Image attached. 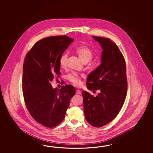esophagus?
<instances>
[{
  "instance_id": "esophagus-1",
  "label": "esophagus",
  "mask_w": 153,
  "mask_h": 153,
  "mask_svg": "<svg viewBox=\"0 0 153 153\" xmlns=\"http://www.w3.org/2000/svg\"><path fill=\"white\" fill-rule=\"evenodd\" d=\"M81 92L79 90H77L76 91V94H81Z\"/></svg>"
}]
</instances>
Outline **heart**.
I'll return each instance as SVG.
<instances>
[{
    "label": "heart",
    "instance_id": "b5f03b06",
    "mask_svg": "<svg viewBox=\"0 0 153 153\" xmlns=\"http://www.w3.org/2000/svg\"><path fill=\"white\" fill-rule=\"evenodd\" d=\"M76 52L79 57L84 63H88L93 57V52L87 46H80L76 49ZM68 59V53H64L59 59V65L62 68H65L67 66ZM84 75H79L75 73H73L67 76V79L75 86H79L81 84V78Z\"/></svg>",
    "mask_w": 153,
    "mask_h": 153
}]
</instances>
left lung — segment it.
I'll return each mask as SVG.
<instances>
[{"mask_svg":"<svg viewBox=\"0 0 153 153\" xmlns=\"http://www.w3.org/2000/svg\"><path fill=\"white\" fill-rule=\"evenodd\" d=\"M103 50L101 64L88 75V90H100L94 97L87 91L82 92L85 117L89 124L100 127L117 116L124 104L127 90L126 64L117 45L108 38L92 36Z\"/></svg>","mask_w":153,"mask_h":153,"instance_id":"1","label":"left lung"}]
</instances>
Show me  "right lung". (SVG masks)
Listing matches in <instances>:
<instances>
[{
	"label": "right lung",
	"instance_id": "1",
	"mask_svg": "<svg viewBox=\"0 0 153 153\" xmlns=\"http://www.w3.org/2000/svg\"><path fill=\"white\" fill-rule=\"evenodd\" d=\"M73 41L66 36L48 37L36 42L26 55L22 77L25 103L33 118L45 127H55L62 122L75 94L72 85L60 90L51 85L53 78L61 75V56Z\"/></svg>",
	"mask_w": 153,
	"mask_h": 153
}]
</instances>
